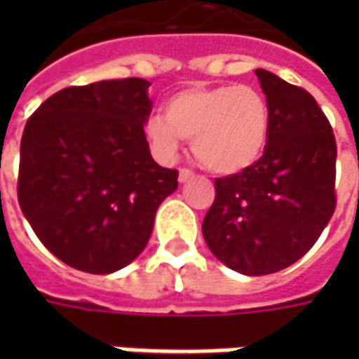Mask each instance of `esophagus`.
<instances>
[{
  "instance_id": "esophagus-1",
  "label": "esophagus",
  "mask_w": 359,
  "mask_h": 359,
  "mask_svg": "<svg viewBox=\"0 0 359 359\" xmlns=\"http://www.w3.org/2000/svg\"><path fill=\"white\" fill-rule=\"evenodd\" d=\"M192 177H194V172L190 171V169H184V167H182V169H180V171H179V180H180V182H187V180H190V179H192Z\"/></svg>"
}]
</instances>
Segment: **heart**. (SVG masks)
I'll return each mask as SVG.
<instances>
[{
	"label": "heart",
	"mask_w": 359,
	"mask_h": 359,
	"mask_svg": "<svg viewBox=\"0 0 359 359\" xmlns=\"http://www.w3.org/2000/svg\"><path fill=\"white\" fill-rule=\"evenodd\" d=\"M269 128V103L262 92L244 84H223L172 95L165 105V117L148 118L146 136L163 161H172L180 140L187 138L205 169L231 175L248 169L262 157Z\"/></svg>",
	"instance_id": "b5f03b06"
}]
</instances>
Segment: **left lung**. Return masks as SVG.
Masks as SVG:
<instances>
[{
	"label": "left lung",
	"instance_id": "8db88e82",
	"mask_svg": "<svg viewBox=\"0 0 359 359\" xmlns=\"http://www.w3.org/2000/svg\"><path fill=\"white\" fill-rule=\"evenodd\" d=\"M271 111L264 156L215 179L202 233L211 254L242 275H269L296 264L337 208V142L308 90L257 69Z\"/></svg>",
	"mask_w": 359,
	"mask_h": 359
}]
</instances>
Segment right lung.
<instances>
[{"instance_id": "add662e5", "label": "right lung", "mask_w": 359, "mask_h": 359, "mask_svg": "<svg viewBox=\"0 0 359 359\" xmlns=\"http://www.w3.org/2000/svg\"><path fill=\"white\" fill-rule=\"evenodd\" d=\"M149 82L69 86L30 115L17 196L36 236L74 269L107 275L146 248L179 171L154 161L144 123Z\"/></svg>"}]
</instances>
